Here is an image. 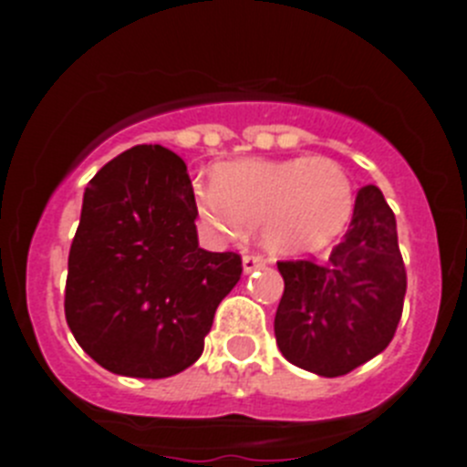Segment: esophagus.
Wrapping results in <instances>:
<instances>
[{"label":"esophagus","instance_id":"34e87169","mask_svg":"<svg viewBox=\"0 0 467 467\" xmlns=\"http://www.w3.org/2000/svg\"><path fill=\"white\" fill-rule=\"evenodd\" d=\"M267 263L265 256H261V254H246L244 258H242V265H244V273H254V270H258V267H263Z\"/></svg>","mask_w":467,"mask_h":467}]
</instances>
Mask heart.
Returning a JSON list of instances; mask_svg holds the SVG:
<instances>
[{
  "mask_svg": "<svg viewBox=\"0 0 467 467\" xmlns=\"http://www.w3.org/2000/svg\"><path fill=\"white\" fill-rule=\"evenodd\" d=\"M352 209L350 178L327 157L225 161L211 171V190L194 200L209 228H261L263 242L279 254L327 246L343 233Z\"/></svg>",
  "mask_w": 467,
  "mask_h": 467,
  "instance_id": "1",
  "label": "heart"
}]
</instances>
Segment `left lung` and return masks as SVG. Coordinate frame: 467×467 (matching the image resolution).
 <instances>
[{"mask_svg": "<svg viewBox=\"0 0 467 467\" xmlns=\"http://www.w3.org/2000/svg\"><path fill=\"white\" fill-rule=\"evenodd\" d=\"M277 267L284 294L275 338L291 364L336 379L390 346L407 270L395 213L376 185L359 190L350 228L327 261H277Z\"/></svg>", "mask_w": 467, "mask_h": 467, "instance_id": "8db88e82", "label": "left lung"}]
</instances>
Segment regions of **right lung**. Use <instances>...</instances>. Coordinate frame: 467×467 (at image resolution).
Instances as JSON below:
<instances>
[{
  "label": "right lung",
  "mask_w": 467,
  "mask_h": 467,
  "mask_svg": "<svg viewBox=\"0 0 467 467\" xmlns=\"http://www.w3.org/2000/svg\"><path fill=\"white\" fill-rule=\"evenodd\" d=\"M188 166L136 145L88 181L67 258L65 319L93 362L131 379H169L200 359L242 256L197 244Z\"/></svg>",
  "instance_id": "right-lung-1"
}]
</instances>
